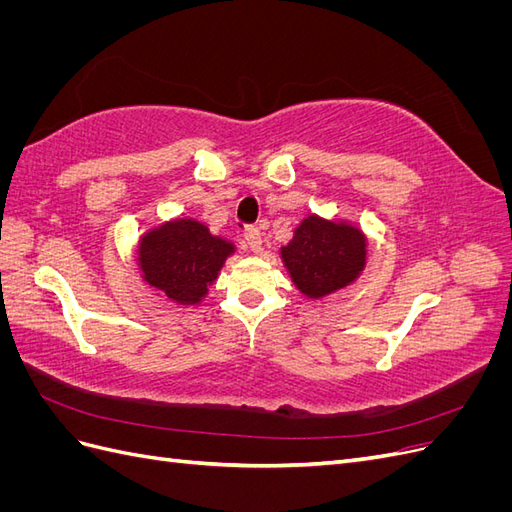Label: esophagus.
<instances>
[{"instance_id": "obj_1", "label": "esophagus", "mask_w": 512, "mask_h": 512, "mask_svg": "<svg viewBox=\"0 0 512 512\" xmlns=\"http://www.w3.org/2000/svg\"><path fill=\"white\" fill-rule=\"evenodd\" d=\"M243 237H245V243H247V247H250L252 252H260L262 250V232L256 226H245Z\"/></svg>"}]
</instances>
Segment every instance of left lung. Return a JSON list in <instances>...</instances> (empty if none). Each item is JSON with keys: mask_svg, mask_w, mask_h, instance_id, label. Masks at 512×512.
Here are the masks:
<instances>
[{"mask_svg": "<svg viewBox=\"0 0 512 512\" xmlns=\"http://www.w3.org/2000/svg\"><path fill=\"white\" fill-rule=\"evenodd\" d=\"M284 267L303 297L324 299L356 282L367 262V237L344 220L307 218L294 228L288 245L280 247Z\"/></svg>", "mask_w": 512, "mask_h": 512, "instance_id": "left-lung-1", "label": "left lung"}]
</instances>
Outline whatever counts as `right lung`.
<instances>
[{
	"instance_id": "obj_1",
	"label": "right lung",
	"mask_w": 512,
	"mask_h": 512,
	"mask_svg": "<svg viewBox=\"0 0 512 512\" xmlns=\"http://www.w3.org/2000/svg\"><path fill=\"white\" fill-rule=\"evenodd\" d=\"M235 243L215 237L194 218H175L147 230L138 241L143 282L177 305H198L218 280Z\"/></svg>"
}]
</instances>
